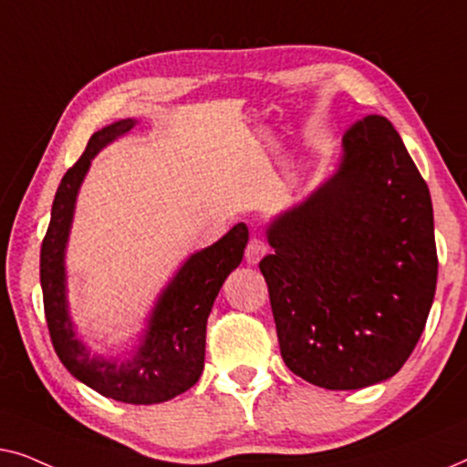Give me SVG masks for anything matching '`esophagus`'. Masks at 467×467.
I'll list each match as a JSON object with an SVG mask.
<instances>
[{"label": "esophagus", "mask_w": 467, "mask_h": 467, "mask_svg": "<svg viewBox=\"0 0 467 467\" xmlns=\"http://www.w3.org/2000/svg\"><path fill=\"white\" fill-rule=\"evenodd\" d=\"M268 254V245L262 239H258V236H252L247 243L245 247V260L249 262V265H258V262L265 258V255Z\"/></svg>", "instance_id": "34e87169"}]
</instances>
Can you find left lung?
Wrapping results in <instances>:
<instances>
[{"mask_svg": "<svg viewBox=\"0 0 467 467\" xmlns=\"http://www.w3.org/2000/svg\"><path fill=\"white\" fill-rule=\"evenodd\" d=\"M260 260L281 358L324 389L393 377L428 321L438 279L433 209L393 124L366 116L330 180L266 228Z\"/></svg>", "mask_w": 467, "mask_h": 467, "instance_id": "8db88e82", "label": "left lung"}]
</instances>
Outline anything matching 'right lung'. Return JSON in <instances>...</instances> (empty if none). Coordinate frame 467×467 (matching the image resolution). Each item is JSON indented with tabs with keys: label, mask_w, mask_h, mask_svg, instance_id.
Segmentation results:
<instances>
[{
	"label": "right lung",
	"mask_w": 467,
	"mask_h": 467,
	"mask_svg": "<svg viewBox=\"0 0 467 467\" xmlns=\"http://www.w3.org/2000/svg\"><path fill=\"white\" fill-rule=\"evenodd\" d=\"M133 118L118 120L88 140L78 162L63 175L52 202L50 224L39 254V281L50 340L58 359L78 380L101 396L124 404H159L188 391L205 366L207 317L228 275L241 265L249 233L236 224L220 241L183 262L175 277L156 300L137 351L124 362L90 356L76 337L65 287V247H67L76 196L90 161L101 148L127 135Z\"/></svg>",
	"instance_id": "obj_1"
}]
</instances>
